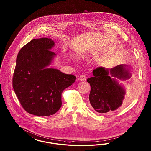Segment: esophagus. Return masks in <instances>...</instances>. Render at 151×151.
<instances>
[{
  "label": "esophagus",
  "instance_id": "obj_1",
  "mask_svg": "<svg viewBox=\"0 0 151 151\" xmlns=\"http://www.w3.org/2000/svg\"><path fill=\"white\" fill-rule=\"evenodd\" d=\"M86 75H81L80 76V78H79V80H80V81H86Z\"/></svg>",
  "mask_w": 151,
  "mask_h": 151
}]
</instances>
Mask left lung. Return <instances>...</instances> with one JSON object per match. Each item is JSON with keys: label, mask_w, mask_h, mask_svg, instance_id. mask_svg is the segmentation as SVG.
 <instances>
[{"label": "left lung", "mask_w": 151, "mask_h": 151, "mask_svg": "<svg viewBox=\"0 0 151 151\" xmlns=\"http://www.w3.org/2000/svg\"><path fill=\"white\" fill-rule=\"evenodd\" d=\"M92 74L93 76L87 78V81L91 86L89 100L93 109L101 114L119 109L122 105L126 91L115 78L129 79L132 76L130 68L123 64L111 69L99 67Z\"/></svg>", "instance_id": "1"}]
</instances>
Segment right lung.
Here are the masks:
<instances>
[{"instance_id":"right-lung-1","label":"right lung","mask_w":151,"mask_h":151,"mask_svg":"<svg viewBox=\"0 0 151 151\" xmlns=\"http://www.w3.org/2000/svg\"><path fill=\"white\" fill-rule=\"evenodd\" d=\"M51 39H32L17 56L13 87L21 105L30 114L48 116L61 106V93L76 80L73 75L48 68L56 56Z\"/></svg>"}]
</instances>
